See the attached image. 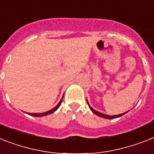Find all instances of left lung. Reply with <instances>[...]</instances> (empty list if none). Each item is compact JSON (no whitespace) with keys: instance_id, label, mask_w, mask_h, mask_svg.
I'll return each instance as SVG.
<instances>
[{"instance_id":"8db88e82","label":"left lung","mask_w":154,"mask_h":154,"mask_svg":"<svg viewBox=\"0 0 154 154\" xmlns=\"http://www.w3.org/2000/svg\"><path fill=\"white\" fill-rule=\"evenodd\" d=\"M87 102H88V100H87ZM88 107H89L90 110H91V111H92L93 113L96 114L97 116H100V117H102V118L107 119H112L119 118V117H121V116H122L123 115H125V114L128 112H125V113L120 114V115H116V116H107V115H105V114H103V113H100V112H97V111H96V110H94L92 107H91V106L89 105V104H88Z\"/></svg>"}]
</instances>
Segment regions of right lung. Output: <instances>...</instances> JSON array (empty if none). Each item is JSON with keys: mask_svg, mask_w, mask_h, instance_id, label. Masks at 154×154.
Wrapping results in <instances>:
<instances>
[{"mask_svg": "<svg viewBox=\"0 0 154 154\" xmlns=\"http://www.w3.org/2000/svg\"><path fill=\"white\" fill-rule=\"evenodd\" d=\"M62 99H63V97H62V98L61 99V100L59 101V103H57V105L54 107V108H52V109L50 110V111H48V112H43V113H28V115H30V116H35V117H42V116H47V115H50V114L53 113V112H54L55 111H57V108H58V107H59V106L61 105V103H62Z\"/></svg>", "mask_w": 154, "mask_h": 154, "instance_id": "obj_1", "label": "right lung"}]
</instances>
